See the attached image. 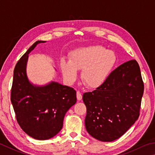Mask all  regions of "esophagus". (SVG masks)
Instances as JSON below:
<instances>
[{
	"instance_id": "esophagus-1",
	"label": "esophagus",
	"mask_w": 155,
	"mask_h": 155,
	"mask_svg": "<svg viewBox=\"0 0 155 155\" xmlns=\"http://www.w3.org/2000/svg\"><path fill=\"white\" fill-rule=\"evenodd\" d=\"M77 100L78 101H80L82 100V94L80 91H77Z\"/></svg>"
}]
</instances>
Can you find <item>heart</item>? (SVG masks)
I'll return each instance as SVG.
<instances>
[{
	"label": "heart",
	"instance_id": "1",
	"mask_svg": "<svg viewBox=\"0 0 155 155\" xmlns=\"http://www.w3.org/2000/svg\"><path fill=\"white\" fill-rule=\"evenodd\" d=\"M116 61L113 51L101 45H92L74 51L70 61H64L61 69L64 78L70 83L77 79V70H83L81 77L84 83L96 88L105 82Z\"/></svg>",
	"mask_w": 155,
	"mask_h": 155
}]
</instances>
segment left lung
<instances>
[{
  "instance_id": "1",
  "label": "left lung",
  "mask_w": 155,
  "mask_h": 155,
  "mask_svg": "<svg viewBox=\"0 0 155 155\" xmlns=\"http://www.w3.org/2000/svg\"><path fill=\"white\" fill-rule=\"evenodd\" d=\"M144 89L136 60L114 70L102 85L83 95L87 132L102 142L119 138L138 119Z\"/></svg>"
}]
</instances>
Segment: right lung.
<instances>
[{
  "label": "right lung",
  "instance_id": "1",
  "mask_svg": "<svg viewBox=\"0 0 155 155\" xmlns=\"http://www.w3.org/2000/svg\"><path fill=\"white\" fill-rule=\"evenodd\" d=\"M45 42H35L19 59L14 68L11 91L18 124L28 136L40 140L51 138L60 132L66 112L77 102V93L72 87L56 82L38 87L28 79V54L38 44Z\"/></svg>",
  "mask_w": 155,
  "mask_h": 155
}]
</instances>
